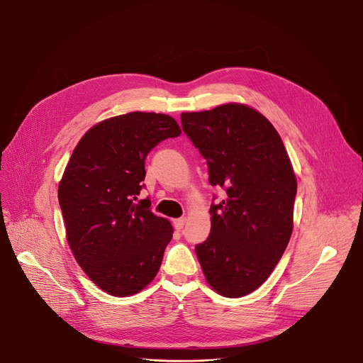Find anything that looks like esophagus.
<instances>
[{
    "instance_id": "34e87169",
    "label": "esophagus",
    "mask_w": 363,
    "mask_h": 363,
    "mask_svg": "<svg viewBox=\"0 0 363 363\" xmlns=\"http://www.w3.org/2000/svg\"><path fill=\"white\" fill-rule=\"evenodd\" d=\"M185 218H178V220H174V228L177 230V231H181L182 228H184V225H185Z\"/></svg>"
}]
</instances>
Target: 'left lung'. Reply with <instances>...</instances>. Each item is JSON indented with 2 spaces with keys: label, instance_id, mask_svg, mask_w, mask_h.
I'll return each mask as SVG.
<instances>
[{
  "label": "left lung",
  "instance_id": "obj_1",
  "mask_svg": "<svg viewBox=\"0 0 363 363\" xmlns=\"http://www.w3.org/2000/svg\"><path fill=\"white\" fill-rule=\"evenodd\" d=\"M181 122L206 160L210 184L225 191L211 203L198 262L217 293L242 297L269 279L290 241L297 192L290 158L274 126L245 105L182 113Z\"/></svg>",
  "mask_w": 363,
  "mask_h": 363
}]
</instances>
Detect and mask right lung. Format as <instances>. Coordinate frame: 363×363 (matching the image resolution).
I'll return each instance as SVG.
<instances>
[{"mask_svg": "<svg viewBox=\"0 0 363 363\" xmlns=\"http://www.w3.org/2000/svg\"><path fill=\"white\" fill-rule=\"evenodd\" d=\"M174 118L132 112L89 129L59 185V203L73 255L89 279L112 296L139 293L157 276L174 228L150 211L145 160L161 140L177 138Z\"/></svg>", "mask_w": 363, "mask_h": 363, "instance_id": "right-lung-1", "label": "right lung"}]
</instances>
